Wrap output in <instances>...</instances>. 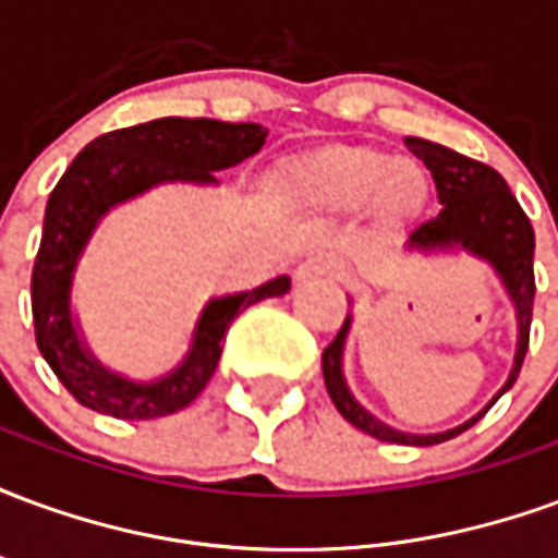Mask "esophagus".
Segmentation results:
<instances>
[{
    "mask_svg": "<svg viewBox=\"0 0 558 558\" xmlns=\"http://www.w3.org/2000/svg\"><path fill=\"white\" fill-rule=\"evenodd\" d=\"M299 278H340V263L328 254L307 256L302 266H299Z\"/></svg>",
    "mask_w": 558,
    "mask_h": 558,
    "instance_id": "esophagus-1",
    "label": "esophagus"
}]
</instances>
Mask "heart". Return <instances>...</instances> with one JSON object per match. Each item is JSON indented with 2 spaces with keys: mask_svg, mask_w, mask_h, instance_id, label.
Wrapping results in <instances>:
<instances>
[{
  "mask_svg": "<svg viewBox=\"0 0 558 558\" xmlns=\"http://www.w3.org/2000/svg\"><path fill=\"white\" fill-rule=\"evenodd\" d=\"M283 191L304 208L347 215L371 206L383 227L415 218L427 196V179L410 160H395L364 146H331L292 163Z\"/></svg>",
  "mask_w": 558,
  "mask_h": 558,
  "instance_id": "b5f03b06",
  "label": "heart"
}]
</instances>
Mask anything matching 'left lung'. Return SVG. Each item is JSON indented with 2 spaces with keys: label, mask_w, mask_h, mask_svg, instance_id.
I'll list each match as a JSON object with an SVG mask.
<instances>
[{
  "label": "left lung",
  "mask_w": 558,
  "mask_h": 558,
  "mask_svg": "<svg viewBox=\"0 0 558 558\" xmlns=\"http://www.w3.org/2000/svg\"><path fill=\"white\" fill-rule=\"evenodd\" d=\"M415 158L424 160V167L430 170L433 182H436V196L442 203V211L427 223H421L418 230L410 235L412 247H466L472 254L490 259L493 268L499 271L505 280V290L514 299L517 319H520V347H517L514 371L508 376V383L499 395L514 386L520 376L523 359L529 350V326H532V304H535V271H532V254H535V230L529 223L526 211L520 208L517 196L499 172L460 155L454 148H445L439 143L421 137L403 140ZM350 319L340 326L338 338L323 350V376H326V388L331 403L338 407L343 418L350 421L352 427L371 433L374 439L398 445H436L460 436L469 430L475 421L484 415L478 412L475 418L460 424L454 430L436 433V436H415V433L391 430L388 424L376 421L371 412H364L355 400H352L350 388L343 383L340 374V352H343V338H347ZM496 395V398H499Z\"/></svg>",
  "instance_id": "1"
}]
</instances>
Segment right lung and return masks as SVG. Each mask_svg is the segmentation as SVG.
<instances>
[{
	"label": "right lung",
	"instance_id": "right-lung-1",
	"mask_svg": "<svg viewBox=\"0 0 558 558\" xmlns=\"http://www.w3.org/2000/svg\"><path fill=\"white\" fill-rule=\"evenodd\" d=\"M266 134V128L254 122L235 125L218 119L167 116L110 131L92 140L71 160L44 211L41 247L32 266V319L38 350L80 407L125 421L160 418L184 410L215 374L232 319L244 307L290 290V278H278L251 292L215 299L199 316L194 347L182 367L148 386L107 374L80 347L68 314V290L77 256L107 208L158 182H215L211 172L251 158L263 148Z\"/></svg>",
	"mask_w": 558,
	"mask_h": 558
}]
</instances>
